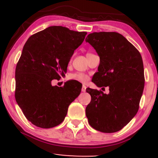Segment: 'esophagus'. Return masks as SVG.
Instances as JSON below:
<instances>
[{
  "label": "esophagus",
  "mask_w": 158,
  "mask_h": 158,
  "mask_svg": "<svg viewBox=\"0 0 158 158\" xmlns=\"http://www.w3.org/2000/svg\"><path fill=\"white\" fill-rule=\"evenodd\" d=\"M85 90H86V86H85V85H83L82 88H81V91H82V92H85Z\"/></svg>",
  "instance_id": "obj_1"
}]
</instances>
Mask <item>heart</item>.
<instances>
[{
    "label": "heart",
    "instance_id": "heart-1",
    "mask_svg": "<svg viewBox=\"0 0 158 158\" xmlns=\"http://www.w3.org/2000/svg\"><path fill=\"white\" fill-rule=\"evenodd\" d=\"M68 79H70V80L77 81H79V82L81 83H86L87 81L89 80L88 76L81 73H75L70 74V75L68 76Z\"/></svg>",
    "mask_w": 158,
    "mask_h": 158
}]
</instances>
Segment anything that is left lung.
<instances>
[{
	"mask_svg": "<svg viewBox=\"0 0 158 158\" xmlns=\"http://www.w3.org/2000/svg\"><path fill=\"white\" fill-rule=\"evenodd\" d=\"M85 41L95 49L100 59L92 81L99 88H109L108 94L87 88L91 100L86 107V117L94 129L104 133L117 132L138 111L145 84L142 57L135 47L118 32H93Z\"/></svg>",
	"mask_w": 158,
	"mask_h": 158,
	"instance_id": "left-lung-1",
	"label": "left lung"
}]
</instances>
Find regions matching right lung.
Listing matches in <instances>:
<instances>
[{
  "instance_id": "obj_1",
  "label": "right lung",
  "mask_w": 158,
  "mask_h": 158,
  "mask_svg": "<svg viewBox=\"0 0 158 158\" xmlns=\"http://www.w3.org/2000/svg\"><path fill=\"white\" fill-rule=\"evenodd\" d=\"M86 32L61 26L49 27L29 38L15 68V100L30 122L42 128L63 122L68 106L80 94L77 81L63 87L52 79L64 77L74 50L84 41Z\"/></svg>"
}]
</instances>
